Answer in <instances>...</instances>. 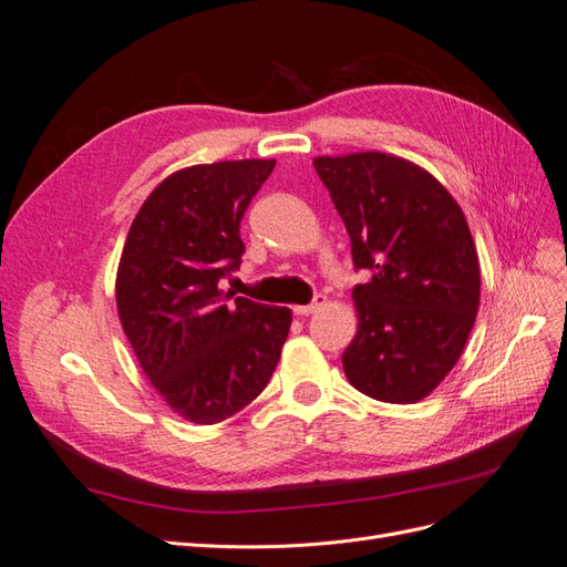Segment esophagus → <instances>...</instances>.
I'll return each mask as SVG.
<instances>
[{
  "instance_id": "34e87169",
  "label": "esophagus",
  "mask_w": 567,
  "mask_h": 567,
  "mask_svg": "<svg viewBox=\"0 0 567 567\" xmlns=\"http://www.w3.org/2000/svg\"><path fill=\"white\" fill-rule=\"evenodd\" d=\"M323 305H326V298H323V296H317L310 305H296V307H293V312H296L298 317H310V315L319 312Z\"/></svg>"
}]
</instances>
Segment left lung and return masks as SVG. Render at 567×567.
Here are the masks:
<instances>
[{
  "label": "left lung",
  "mask_w": 567,
  "mask_h": 567,
  "mask_svg": "<svg viewBox=\"0 0 567 567\" xmlns=\"http://www.w3.org/2000/svg\"><path fill=\"white\" fill-rule=\"evenodd\" d=\"M315 169L346 221L354 267L371 271L352 288L348 381L373 400L421 402L458 362L480 307L468 221L447 188L400 156H319Z\"/></svg>",
  "instance_id": "8db88e82"
}]
</instances>
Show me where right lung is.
I'll use <instances>...</instances> for the list:
<instances>
[{
  "label": "right lung",
  "instance_id": "1",
  "mask_svg": "<svg viewBox=\"0 0 567 567\" xmlns=\"http://www.w3.org/2000/svg\"><path fill=\"white\" fill-rule=\"evenodd\" d=\"M277 161L192 165L136 213L115 277L117 317L146 379L182 419L213 425L269 383L290 331L288 307L221 290L241 265L244 213Z\"/></svg>",
  "mask_w": 567,
  "mask_h": 567
}]
</instances>
